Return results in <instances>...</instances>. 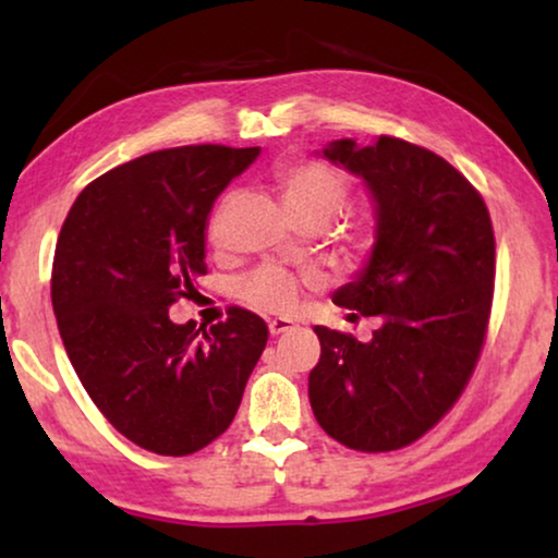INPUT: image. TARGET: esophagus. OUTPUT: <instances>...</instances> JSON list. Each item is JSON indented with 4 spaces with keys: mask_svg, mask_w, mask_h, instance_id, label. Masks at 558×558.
Masks as SVG:
<instances>
[{
    "mask_svg": "<svg viewBox=\"0 0 558 558\" xmlns=\"http://www.w3.org/2000/svg\"><path fill=\"white\" fill-rule=\"evenodd\" d=\"M294 327V323L292 319H287V317H274V319H269V332L271 335H281V332H289Z\"/></svg>",
    "mask_w": 558,
    "mask_h": 558,
    "instance_id": "obj_1",
    "label": "esophagus"
}]
</instances>
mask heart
Returning <instances> with one entry per match:
<instances>
[{
    "label": "heart",
    "instance_id": "b5f03b06",
    "mask_svg": "<svg viewBox=\"0 0 558 558\" xmlns=\"http://www.w3.org/2000/svg\"><path fill=\"white\" fill-rule=\"evenodd\" d=\"M277 190L289 216H317L325 223L335 213L342 210L348 201V180L330 165L323 162H296L277 170ZM220 231V218L216 216L210 235L216 239ZM241 300L248 307L262 312H287L296 300V281L287 271L258 269L239 287Z\"/></svg>",
    "mask_w": 558,
    "mask_h": 558
}]
</instances>
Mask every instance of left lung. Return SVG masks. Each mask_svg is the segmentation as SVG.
<instances>
[{
  "mask_svg": "<svg viewBox=\"0 0 558 558\" xmlns=\"http://www.w3.org/2000/svg\"><path fill=\"white\" fill-rule=\"evenodd\" d=\"M319 157L363 180L371 254L332 302L376 317L371 340L317 325L310 403L319 426L361 452H391L429 432L462 393L485 340L495 239L477 190L447 159L393 136L335 140Z\"/></svg>",
  "mask_w": 558,
  "mask_h": 558,
  "instance_id": "obj_1",
  "label": "left lung"
}]
</instances>
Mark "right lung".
Instances as JSON below:
<instances>
[{"label":"right lung","instance_id":"add662e5","mask_svg":"<svg viewBox=\"0 0 558 558\" xmlns=\"http://www.w3.org/2000/svg\"><path fill=\"white\" fill-rule=\"evenodd\" d=\"M258 151H151L90 182L60 228L52 310L65 353L101 414L155 454L220 437L266 345V323L248 310L210 330L167 315L205 274L213 203Z\"/></svg>","mask_w":558,"mask_h":558}]
</instances>
